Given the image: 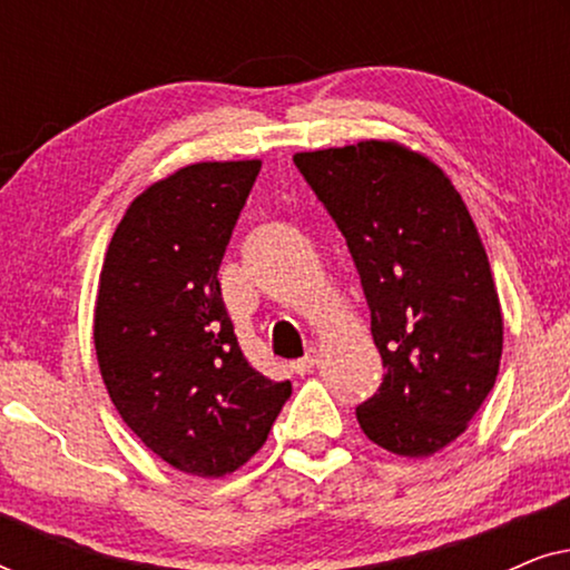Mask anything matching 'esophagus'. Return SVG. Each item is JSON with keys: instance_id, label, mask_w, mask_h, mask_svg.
Here are the masks:
<instances>
[{"instance_id": "obj_1", "label": "esophagus", "mask_w": 570, "mask_h": 570, "mask_svg": "<svg viewBox=\"0 0 570 570\" xmlns=\"http://www.w3.org/2000/svg\"><path fill=\"white\" fill-rule=\"evenodd\" d=\"M316 363H318V355H316V350H308V353L303 355L301 361H295V363H293V371L298 373V376H303V373H308L311 368H314Z\"/></svg>"}]
</instances>
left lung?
<instances>
[{"instance_id": "8db88e82", "label": "left lung", "mask_w": 570, "mask_h": 570, "mask_svg": "<svg viewBox=\"0 0 570 570\" xmlns=\"http://www.w3.org/2000/svg\"><path fill=\"white\" fill-rule=\"evenodd\" d=\"M293 163L347 240L386 368L357 423L392 454L431 456L466 431L501 365V303L478 228L446 174L396 142Z\"/></svg>"}]
</instances>
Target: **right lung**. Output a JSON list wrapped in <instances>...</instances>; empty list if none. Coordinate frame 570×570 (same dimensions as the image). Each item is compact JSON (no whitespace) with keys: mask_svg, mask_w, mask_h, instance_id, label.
Listing matches in <instances>:
<instances>
[{"mask_svg":"<svg viewBox=\"0 0 570 570\" xmlns=\"http://www.w3.org/2000/svg\"><path fill=\"white\" fill-rule=\"evenodd\" d=\"M259 168L194 163L153 184L100 272L92 340L108 396L147 449L199 478L248 462L293 394L246 361L217 279Z\"/></svg>","mask_w":570,"mask_h":570,"instance_id":"add662e5","label":"right lung"}]
</instances>
